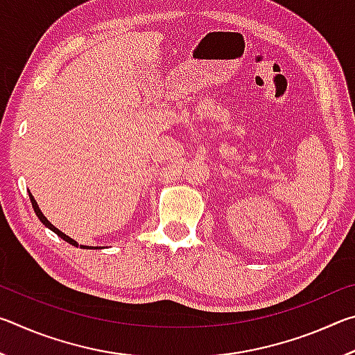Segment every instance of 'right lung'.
<instances>
[{"instance_id": "obj_1", "label": "right lung", "mask_w": 355, "mask_h": 355, "mask_svg": "<svg viewBox=\"0 0 355 355\" xmlns=\"http://www.w3.org/2000/svg\"><path fill=\"white\" fill-rule=\"evenodd\" d=\"M29 199H31V203H33V208H34V211H35V214H37V218H39V219L42 220V224H44V225H46L48 228H50V230H53V232H55L58 236H61V238L64 239V241H67V243H70L71 245H78V243H76V241H73V239H71V238H69L67 235H64V233H62L61 230H58V228H56L55 225H53V224H50V222H48V219L45 218V216H44V214H42V211H40V209H39V205H37V203H35V200L33 199V196H31V194H29ZM81 248H84V245H81Z\"/></svg>"}]
</instances>
